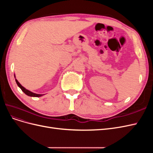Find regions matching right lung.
Masks as SVG:
<instances>
[{
	"mask_svg": "<svg viewBox=\"0 0 153 153\" xmlns=\"http://www.w3.org/2000/svg\"><path fill=\"white\" fill-rule=\"evenodd\" d=\"M15 80H16V84H17V85H18V86L19 87L20 89H22V91L24 92V93L25 94H27V96H32V97H40V96H42L43 94H36V93H34V92H31V91H29V90H27V89H26L25 87H23L19 82H18V81L16 80V79H15Z\"/></svg>",
	"mask_w": 153,
	"mask_h": 153,
	"instance_id": "obj_1",
	"label": "right lung"
}]
</instances>
